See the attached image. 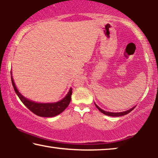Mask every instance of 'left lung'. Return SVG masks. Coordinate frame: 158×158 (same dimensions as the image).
<instances>
[{"label": "left lung", "mask_w": 158, "mask_h": 158, "mask_svg": "<svg viewBox=\"0 0 158 158\" xmlns=\"http://www.w3.org/2000/svg\"><path fill=\"white\" fill-rule=\"evenodd\" d=\"M95 105H96L97 109H98L99 111L101 112V113H103V114H106V115H107V116H122L126 115V114H129V112H131L135 108V107L131 108V109H130L129 110H128V111H124V112H119V113H113V112H109V111H103V110L101 109V108H99L96 104H95Z\"/></svg>", "instance_id": "obj_1"}]
</instances>
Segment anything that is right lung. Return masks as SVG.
<instances>
[{
  "label": "right lung",
  "mask_w": 158,
  "mask_h": 158,
  "mask_svg": "<svg viewBox=\"0 0 158 158\" xmlns=\"http://www.w3.org/2000/svg\"><path fill=\"white\" fill-rule=\"evenodd\" d=\"M11 74V73H10ZM11 81L13 86H14V90L20 98V100L22 101V103L29 109L31 112L35 114L36 115L42 116V117H52V116H57L58 114H61L67 107L68 106L69 103L71 101V96H72V88H70V91L67 94V96L62 99V100L58 101L57 103H38L33 102V101H29L24 98L15 85L14 80L11 76Z\"/></svg>",
  "instance_id": "obj_1"
}]
</instances>
